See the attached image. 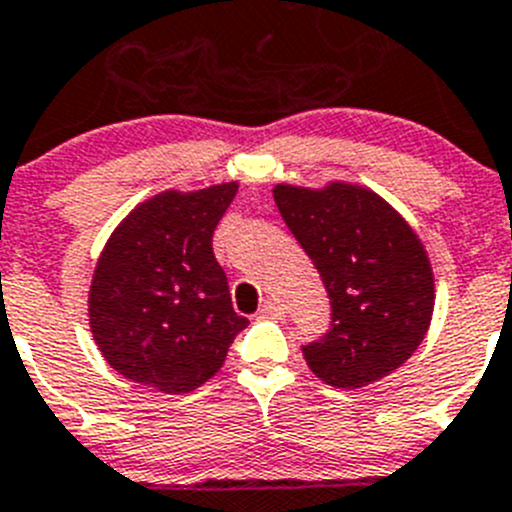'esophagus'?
I'll use <instances>...</instances> for the list:
<instances>
[{
	"mask_svg": "<svg viewBox=\"0 0 512 512\" xmlns=\"http://www.w3.org/2000/svg\"><path fill=\"white\" fill-rule=\"evenodd\" d=\"M260 318H272V321H283L285 318V305L280 300H265L260 308Z\"/></svg>",
	"mask_w": 512,
	"mask_h": 512,
	"instance_id": "obj_1",
	"label": "esophagus"
}]
</instances>
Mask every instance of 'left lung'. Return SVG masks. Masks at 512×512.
I'll return each instance as SVG.
<instances>
[{"mask_svg":"<svg viewBox=\"0 0 512 512\" xmlns=\"http://www.w3.org/2000/svg\"><path fill=\"white\" fill-rule=\"evenodd\" d=\"M272 197L331 300V328L303 346L310 371L338 389L389 376L424 341L434 310L432 265L414 229L356 184H278Z\"/></svg>","mask_w":512,"mask_h":512,"instance_id":"8db88e82","label":"left lung"}]
</instances>
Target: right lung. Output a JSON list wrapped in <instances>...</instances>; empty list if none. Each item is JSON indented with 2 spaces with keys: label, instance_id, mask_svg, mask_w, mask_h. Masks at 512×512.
I'll return each mask as SVG.
<instances>
[{
  "label": "right lung",
  "instance_id": "add662e5",
  "mask_svg": "<svg viewBox=\"0 0 512 512\" xmlns=\"http://www.w3.org/2000/svg\"><path fill=\"white\" fill-rule=\"evenodd\" d=\"M237 181L164 191L138 204L105 242L88 298L90 331L121 376L189 394L222 369L247 318L234 313L212 234Z\"/></svg>",
  "mask_w": 512,
  "mask_h": 512
}]
</instances>
